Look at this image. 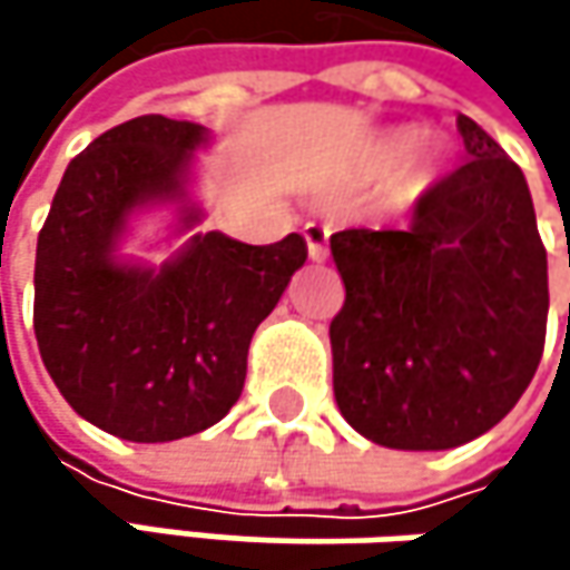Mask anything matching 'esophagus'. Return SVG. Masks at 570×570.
<instances>
[{"label":"esophagus","mask_w":570,"mask_h":570,"mask_svg":"<svg viewBox=\"0 0 570 570\" xmlns=\"http://www.w3.org/2000/svg\"><path fill=\"white\" fill-rule=\"evenodd\" d=\"M303 237H306V250L316 264H323L330 257V227L323 224H306L303 227Z\"/></svg>","instance_id":"34e87169"}]
</instances>
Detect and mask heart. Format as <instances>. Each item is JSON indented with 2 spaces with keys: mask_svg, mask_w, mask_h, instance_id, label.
<instances>
[{
  "mask_svg": "<svg viewBox=\"0 0 570 570\" xmlns=\"http://www.w3.org/2000/svg\"><path fill=\"white\" fill-rule=\"evenodd\" d=\"M409 148H412V135H409V131H399V135L390 138L386 155H390V158H402ZM429 177H432V161H429V158H412V161L402 168V177H399V194H402L405 200L419 197V194L425 190Z\"/></svg>",
  "mask_w": 570,
  "mask_h": 570,
  "instance_id": "obj_1",
  "label": "heart"
}]
</instances>
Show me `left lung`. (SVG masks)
I'll return each mask as SVG.
<instances>
[{
    "mask_svg": "<svg viewBox=\"0 0 570 570\" xmlns=\"http://www.w3.org/2000/svg\"><path fill=\"white\" fill-rule=\"evenodd\" d=\"M469 161L405 230L330 237L346 303L330 323L333 396L376 445L455 449L528 390L548 323V254L521 168L469 115Z\"/></svg>",
    "mask_w": 570,
    "mask_h": 570,
    "instance_id": "8db88e82",
    "label": "left lung"
}]
</instances>
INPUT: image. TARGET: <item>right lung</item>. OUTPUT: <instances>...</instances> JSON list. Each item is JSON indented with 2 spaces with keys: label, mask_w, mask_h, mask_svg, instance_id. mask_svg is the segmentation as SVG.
<instances>
[{
  "label": "right lung",
  "mask_w": 570,
  "mask_h": 570,
  "mask_svg": "<svg viewBox=\"0 0 570 570\" xmlns=\"http://www.w3.org/2000/svg\"><path fill=\"white\" fill-rule=\"evenodd\" d=\"M214 135L165 115L95 138L58 184L36 247V340L65 402L128 442H174L220 422L240 399L254 330L306 264V240L254 247L194 230L197 151ZM171 206L165 265L125 258L135 216Z\"/></svg>",
  "instance_id": "add662e5"
}]
</instances>
